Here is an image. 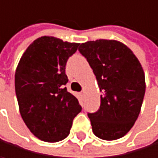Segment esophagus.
<instances>
[{
  "instance_id": "1",
  "label": "esophagus",
  "mask_w": 158,
  "mask_h": 158,
  "mask_svg": "<svg viewBox=\"0 0 158 158\" xmlns=\"http://www.w3.org/2000/svg\"><path fill=\"white\" fill-rule=\"evenodd\" d=\"M81 94H82V96H84V94H85V92H84V91H83V92H82V93H81Z\"/></svg>"
}]
</instances>
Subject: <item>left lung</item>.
<instances>
[{"label": "left lung", "instance_id": "left-lung-1", "mask_svg": "<svg viewBox=\"0 0 158 158\" xmlns=\"http://www.w3.org/2000/svg\"><path fill=\"white\" fill-rule=\"evenodd\" d=\"M78 49L93 69L102 92L99 110L88 113L93 132L107 141L119 139L141 111L145 93L143 67L133 52L117 40L87 41Z\"/></svg>", "mask_w": 158, "mask_h": 158}]
</instances>
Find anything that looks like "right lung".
Returning <instances> with one entry per match:
<instances>
[{
    "label": "right lung",
    "mask_w": 158,
    "mask_h": 158,
    "mask_svg": "<svg viewBox=\"0 0 158 158\" xmlns=\"http://www.w3.org/2000/svg\"><path fill=\"white\" fill-rule=\"evenodd\" d=\"M78 46L44 36L28 46L17 65L15 86L20 114L41 141L65 139L73 118L82 110L78 99L65 87L66 62Z\"/></svg>",
    "instance_id": "add662e5"
}]
</instances>
